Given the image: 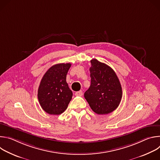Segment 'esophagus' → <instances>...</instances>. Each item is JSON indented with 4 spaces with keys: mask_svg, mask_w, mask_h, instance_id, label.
I'll use <instances>...</instances> for the list:
<instances>
[{
    "mask_svg": "<svg viewBox=\"0 0 160 160\" xmlns=\"http://www.w3.org/2000/svg\"><path fill=\"white\" fill-rule=\"evenodd\" d=\"M82 95H83V92L82 90H80V91H78V92H77L75 93V96H82Z\"/></svg>",
    "mask_w": 160,
    "mask_h": 160,
    "instance_id": "esophagus-1",
    "label": "esophagus"
}]
</instances>
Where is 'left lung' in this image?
I'll return each mask as SVG.
<instances>
[{
    "label": "left lung",
    "mask_w": 160,
    "mask_h": 160,
    "mask_svg": "<svg viewBox=\"0 0 160 160\" xmlns=\"http://www.w3.org/2000/svg\"><path fill=\"white\" fill-rule=\"evenodd\" d=\"M90 62L91 83L84 97L93 111L98 115H106L119 106L122 98V86L110 66L96 59Z\"/></svg>",
    "instance_id": "8db88e82"
}]
</instances>
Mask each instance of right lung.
I'll return each instance as SVG.
<instances>
[{
    "instance_id": "add662e5",
    "label": "right lung",
    "mask_w": 160,
    "mask_h": 160,
    "mask_svg": "<svg viewBox=\"0 0 160 160\" xmlns=\"http://www.w3.org/2000/svg\"><path fill=\"white\" fill-rule=\"evenodd\" d=\"M71 63H59L51 66L43 76L38 89L39 103L47 113L58 115L68 108L73 96L66 82Z\"/></svg>"
}]
</instances>
